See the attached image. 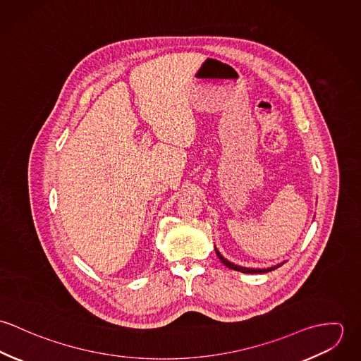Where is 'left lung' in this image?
I'll return each mask as SVG.
<instances>
[{
    "instance_id": "left-lung-1",
    "label": "left lung",
    "mask_w": 361,
    "mask_h": 361,
    "mask_svg": "<svg viewBox=\"0 0 361 361\" xmlns=\"http://www.w3.org/2000/svg\"><path fill=\"white\" fill-rule=\"evenodd\" d=\"M215 253H216V256L218 258L221 259V262L224 264V265H226L228 268H231V269H235V271H239V272H243V274H265V272H269V271H274V269H276L278 267H281L283 262H281V264H276V265H274V267H268V268H247V267H240V265H236V264H233V262H231L229 259H226V258L224 257L219 252H218V249L215 247Z\"/></svg>"
}]
</instances>
